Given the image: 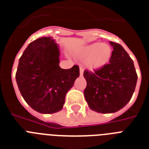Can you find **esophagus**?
Segmentation results:
<instances>
[{
    "label": "esophagus",
    "instance_id": "1",
    "mask_svg": "<svg viewBox=\"0 0 149 149\" xmlns=\"http://www.w3.org/2000/svg\"><path fill=\"white\" fill-rule=\"evenodd\" d=\"M83 70L80 67V70H79V76L80 77H83Z\"/></svg>",
    "mask_w": 149,
    "mask_h": 149
}]
</instances>
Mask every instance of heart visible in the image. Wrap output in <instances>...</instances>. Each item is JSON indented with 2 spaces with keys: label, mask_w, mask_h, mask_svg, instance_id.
Listing matches in <instances>:
<instances>
[{
  "label": "heart",
  "mask_w": 149,
  "mask_h": 149,
  "mask_svg": "<svg viewBox=\"0 0 149 149\" xmlns=\"http://www.w3.org/2000/svg\"><path fill=\"white\" fill-rule=\"evenodd\" d=\"M112 54V47L104 43H90L77 52L79 59L86 60V66L91 71L100 70L105 67L109 63Z\"/></svg>",
  "instance_id": "heart-1"
}]
</instances>
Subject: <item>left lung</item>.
<instances>
[{
	"label": "left lung",
	"instance_id": "left-lung-1",
	"mask_svg": "<svg viewBox=\"0 0 149 149\" xmlns=\"http://www.w3.org/2000/svg\"><path fill=\"white\" fill-rule=\"evenodd\" d=\"M112 47L110 63L83 77L87 85L84 95L92 110L100 113H113L130 101L135 91L138 76L132 60L120 44L109 42Z\"/></svg>",
	"mask_w": 149,
	"mask_h": 149
}]
</instances>
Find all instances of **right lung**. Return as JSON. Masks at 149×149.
<instances>
[{"label": "right lung", "instance_id": "1", "mask_svg": "<svg viewBox=\"0 0 149 149\" xmlns=\"http://www.w3.org/2000/svg\"><path fill=\"white\" fill-rule=\"evenodd\" d=\"M60 49L52 37L31 42L20 56L16 81L21 95L35 111L52 114L62 109L67 92L79 76V66H59Z\"/></svg>", "mask_w": 149, "mask_h": 149}]
</instances>
